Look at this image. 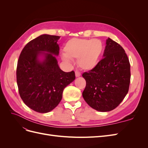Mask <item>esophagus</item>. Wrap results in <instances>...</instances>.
<instances>
[{"label":"esophagus","mask_w":148,"mask_h":148,"mask_svg":"<svg viewBox=\"0 0 148 148\" xmlns=\"http://www.w3.org/2000/svg\"><path fill=\"white\" fill-rule=\"evenodd\" d=\"M80 75H81V73H80L79 71H77V70L75 71V76H76V77H79Z\"/></svg>","instance_id":"esophagus-1"}]
</instances>
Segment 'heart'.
<instances>
[{
  "instance_id": "obj_1",
  "label": "heart",
  "mask_w": 148,
  "mask_h": 148,
  "mask_svg": "<svg viewBox=\"0 0 148 148\" xmlns=\"http://www.w3.org/2000/svg\"><path fill=\"white\" fill-rule=\"evenodd\" d=\"M103 51L104 46L99 39L72 38L65 44L62 59L66 62L77 59L80 68L90 70L97 65Z\"/></svg>"
}]
</instances>
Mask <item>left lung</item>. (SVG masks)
<instances>
[{"instance_id":"8db88e82","label":"left lung","mask_w":148,"mask_h":148,"mask_svg":"<svg viewBox=\"0 0 148 148\" xmlns=\"http://www.w3.org/2000/svg\"><path fill=\"white\" fill-rule=\"evenodd\" d=\"M103 59L88 72L83 73L86 85L83 97L92 108L100 112L115 109L128 92L130 64L119 44L108 38Z\"/></svg>"}]
</instances>
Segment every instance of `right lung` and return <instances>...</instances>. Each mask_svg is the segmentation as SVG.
<instances>
[{
    "instance_id": "add662e5",
    "label": "right lung",
    "mask_w": 148,
    "mask_h": 148,
    "mask_svg": "<svg viewBox=\"0 0 148 148\" xmlns=\"http://www.w3.org/2000/svg\"><path fill=\"white\" fill-rule=\"evenodd\" d=\"M59 38L58 36H39L24 47L18 60L16 82L20 96L26 106L39 113L49 112L56 107L64 88L75 79L74 71H62L53 56L59 53L57 43ZM42 54L45 59L40 61L38 57Z\"/></svg>"
}]
</instances>
